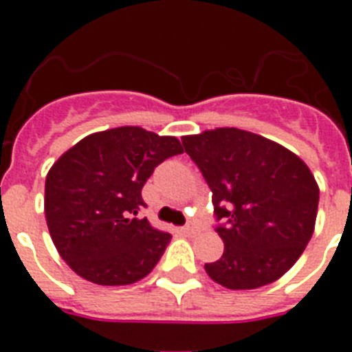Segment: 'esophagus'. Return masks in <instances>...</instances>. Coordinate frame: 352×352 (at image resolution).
Listing matches in <instances>:
<instances>
[{"label":"esophagus","mask_w":352,"mask_h":352,"mask_svg":"<svg viewBox=\"0 0 352 352\" xmlns=\"http://www.w3.org/2000/svg\"><path fill=\"white\" fill-rule=\"evenodd\" d=\"M183 232H185L186 236H195V234H199V229L194 226V223H190V226L183 227Z\"/></svg>","instance_id":"esophagus-1"}]
</instances>
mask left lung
<instances>
[{"label": "left lung", "instance_id": "1", "mask_svg": "<svg viewBox=\"0 0 352 352\" xmlns=\"http://www.w3.org/2000/svg\"><path fill=\"white\" fill-rule=\"evenodd\" d=\"M211 190L223 241L204 264L211 280L232 291L278 280L300 259L316 227L319 186L309 166L282 144L239 129L182 138Z\"/></svg>", "mask_w": 352, "mask_h": 352}]
</instances>
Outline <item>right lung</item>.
<instances>
[{
  "label": "right lung",
  "instance_id": "obj_1",
  "mask_svg": "<svg viewBox=\"0 0 352 352\" xmlns=\"http://www.w3.org/2000/svg\"><path fill=\"white\" fill-rule=\"evenodd\" d=\"M179 153L173 135L118 126L89 133L54 162L45 220L61 259L84 280L129 285L157 266L170 234L139 219L141 190L158 164Z\"/></svg>",
  "mask_w": 352,
  "mask_h": 352
}]
</instances>
